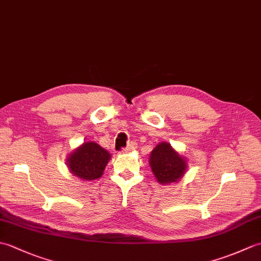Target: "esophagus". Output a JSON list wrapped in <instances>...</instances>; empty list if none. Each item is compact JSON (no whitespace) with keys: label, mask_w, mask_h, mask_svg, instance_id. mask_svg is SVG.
Masks as SVG:
<instances>
[{"label":"esophagus","mask_w":261,"mask_h":261,"mask_svg":"<svg viewBox=\"0 0 261 261\" xmlns=\"http://www.w3.org/2000/svg\"><path fill=\"white\" fill-rule=\"evenodd\" d=\"M137 148V146H136V143H134V142H132V143H130V145L129 146H127V147H125L124 149H123V152L124 153H129V152H131L132 150H135V149Z\"/></svg>","instance_id":"34e87169"}]
</instances>
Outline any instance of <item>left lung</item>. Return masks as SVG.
<instances>
[{
  "mask_svg": "<svg viewBox=\"0 0 261 261\" xmlns=\"http://www.w3.org/2000/svg\"><path fill=\"white\" fill-rule=\"evenodd\" d=\"M152 173L163 185L179 181L187 169L186 158L177 152L170 143L160 142L154 147L149 158Z\"/></svg>",
  "mask_w": 261,
  "mask_h": 261,
  "instance_id": "obj_1",
  "label": "left lung"
}]
</instances>
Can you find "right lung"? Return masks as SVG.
<instances>
[{
	"label": "right lung",
	"mask_w": 261,
	"mask_h": 261,
	"mask_svg": "<svg viewBox=\"0 0 261 261\" xmlns=\"http://www.w3.org/2000/svg\"><path fill=\"white\" fill-rule=\"evenodd\" d=\"M111 154L96 142L88 141L76 148L67 158L70 173L84 180H94L103 175Z\"/></svg>",
	"instance_id": "add662e5"
}]
</instances>
